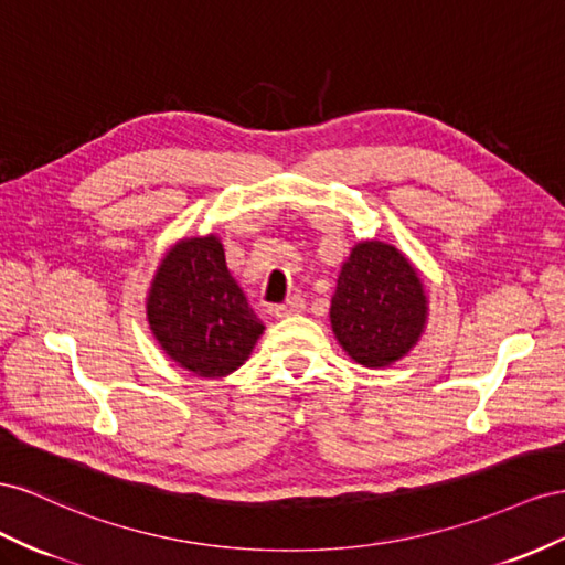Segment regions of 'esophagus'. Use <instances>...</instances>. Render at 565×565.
Masks as SVG:
<instances>
[{"label":"esophagus","mask_w":565,"mask_h":565,"mask_svg":"<svg viewBox=\"0 0 565 565\" xmlns=\"http://www.w3.org/2000/svg\"><path fill=\"white\" fill-rule=\"evenodd\" d=\"M302 310H305V300L300 296H291L286 302H281V305H277V308H274V315H277V317H294V315H300Z\"/></svg>","instance_id":"obj_1"}]
</instances>
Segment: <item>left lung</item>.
<instances>
[{
    "instance_id": "left-lung-1",
    "label": "left lung",
    "mask_w": 565,
    "mask_h": 565,
    "mask_svg": "<svg viewBox=\"0 0 565 565\" xmlns=\"http://www.w3.org/2000/svg\"><path fill=\"white\" fill-rule=\"evenodd\" d=\"M428 300L414 265L395 246L362 241L348 255L331 298V327L350 358L391 366L424 333Z\"/></svg>"
}]
</instances>
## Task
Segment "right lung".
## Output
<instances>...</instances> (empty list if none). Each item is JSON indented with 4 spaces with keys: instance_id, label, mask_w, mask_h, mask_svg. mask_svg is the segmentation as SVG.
Wrapping results in <instances>:
<instances>
[{
    "instance_id": "add662e5",
    "label": "right lung",
    "mask_w": 565,
    "mask_h": 565,
    "mask_svg": "<svg viewBox=\"0 0 565 565\" xmlns=\"http://www.w3.org/2000/svg\"><path fill=\"white\" fill-rule=\"evenodd\" d=\"M147 315L168 358L203 379L236 372L265 331L213 234L182 238L166 253L151 281Z\"/></svg>"
}]
</instances>
